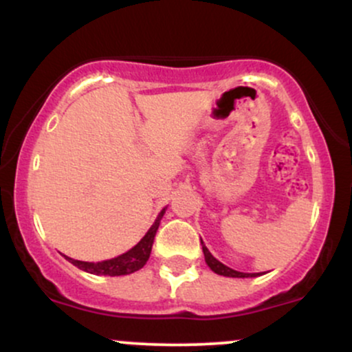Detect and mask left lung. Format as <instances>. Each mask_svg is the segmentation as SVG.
<instances>
[{
	"mask_svg": "<svg viewBox=\"0 0 352 352\" xmlns=\"http://www.w3.org/2000/svg\"><path fill=\"white\" fill-rule=\"evenodd\" d=\"M201 250H204L205 261H207V265L210 266V268H212V272H215L217 274H223V276H232V278H250V276H256V274H260V273L235 272V270L228 268V266L220 263V261H218L217 258H213V254L208 252V248L204 245V241H201Z\"/></svg>",
	"mask_w": 352,
	"mask_h": 352,
	"instance_id": "left-lung-1",
	"label": "left lung"
}]
</instances>
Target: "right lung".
I'll list each match as a JSON object with an SVG mask.
<instances>
[{
    "mask_svg": "<svg viewBox=\"0 0 352 352\" xmlns=\"http://www.w3.org/2000/svg\"><path fill=\"white\" fill-rule=\"evenodd\" d=\"M162 210L160 215L157 217L155 223L152 225L151 230L145 233V236L142 240L137 243L134 248L129 250L127 253L120 254V256L112 258V260H106L100 261V263H87V261H79V260H72V258L66 256V260H69L72 265L78 266L79 270H84V272L92 273V274H107V276H120V274H129L134 273L137 270H140L142 266L147 263L148 256H151L152 252V245H153V238H155L157 230H159L160 220L164 217Z\"/></svg>",
    "mask_w": 352,
    "mask_h": 352,
    "instance_id": "obj_1",
    "label": "right lung"
}]
</instances>
